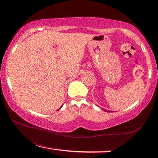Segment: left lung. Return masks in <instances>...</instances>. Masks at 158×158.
Masks as SVG:
<instances>
[{"label": "left lung", "mask_w": 158, "mask_h": 158, "mask_svg": "<svg viewBox=\"0 0 158 158\" xmlns=\"http://www.w3.org/2000/svg\"><path fill=\"white\" fill-rule=\"evenodd\" d=\"M102 110H103V109H102ZM104 110L105 112H110V111H108V110H104Z\"/></svg>", "instance_id": "left-lung-1"}]
</instances>
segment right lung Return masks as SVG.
<instances>
[{"mask_svg": "<svg viewBox=\"0 0 158 158\" xmlns=\"http://www.w3.org/2000/svg\"><path fill=\"white\" fill-rule=\"evenodd\" d=\"M61 107H62V106H61ZM61 107H60V108H59V109H58V110H60V108H61Z\"/></svg>", "mask_w": 158, "mask_h": 158, "instance_id": "obj_1", "label": "right lung"}]
</instances>
